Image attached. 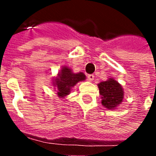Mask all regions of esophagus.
Returning <instances> with one entry per match:
<instances>
[{
  "mask_svg": "<svg viewBox=\"0 0 156 156\" xmlns=\"http://www.w3.org/2000/svg\"><path fill=\"white\" fill-rule=\"evenodd\" d=\"M88 79L89 80V81H93V80L94 79V75H93V74L88 75Z\"/></svg>",
  "mask_w": 156,
  "mask_h": 156,
  "instance_id": "esophagus-1",
  "label": "esophagus"
}]
</instances>
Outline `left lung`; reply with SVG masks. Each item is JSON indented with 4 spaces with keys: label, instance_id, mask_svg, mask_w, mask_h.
<instances>
[{
    "label": "left lung",
    "instance_id": "8db88e82",
    "mask_svg": "<svg viewBox=\"0 0 156 156\" xmlns=\"http://www.w3.org/2000/svg\"><path fill=\"white\" fill-rule=\"evenodd\" d=\"M102 105L108 110H115L122 104L124 91L122 85L113 77L98 83Z\"/></svg>",
    "mask_w": 156,
    "mask_h": 156
}]
</instances>
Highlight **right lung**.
I'll use <instances>...</instances> for the list:
<instances>
[{"label":"right lung","mask_w":156,"mask_h":156,"mask_svg":"<svg viewBox=\"0 0 156 156\" xmlns=\"http://www.w3.org/2000/svg\"><path fill=\"white\" fill-rule=\"evenodd\" d=\"M86 76L83 73H73L68 66H62L56 77L52 78L51 85L57 91L58 98L64 99L71 94L72 89L79 82L84 81Z\"/></svg>","instance_id":"right-lung-1"}]
</instances>
